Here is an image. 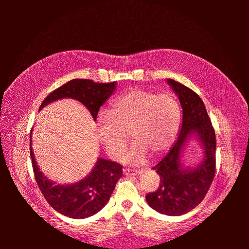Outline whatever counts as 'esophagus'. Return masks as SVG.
<instances>
[{"label": "esophagus", "instance_id": "obj_1", "mask_svg": "<svg viewBox=\"0 0 249 249\" xmlns=\"http://www.w3.org/2000/svg\"><path fill=\"white\" fill-rule=\"evenodd\" d=\"M124 173L125 176H136L142 173V170H137V169H130V168H124Z\"/></svg>", "mask_w": 249, "mask_h": 249}]
</instances>
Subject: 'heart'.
Listing matches in <instances>:
<instances>
[{"label":"heart","mask_w":249,"mask_h":249,"mask_svg":"<svg viewBox=\"0 0 249 249\" xmlns=\"http://www.w3.org/2000/svg\"><path fill=\"white\" fill-rule=\"evenodd\" d=\"M179 116L178 104L172 95H156L144 89H133L113 103L111 113H100L97 137L108 155L118 159L129 143L126 133L131 134L135 142L123 161L140 164L145 161L147 153L156 157L171 146Z\"/></svg>","instance_id":"obj_1"}]
</instances>
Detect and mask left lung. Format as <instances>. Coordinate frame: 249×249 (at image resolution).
I'll return each instance as SVG.
<instances>
[{
    "label": "left lung",
    "instance_id": "8db88e82",
    "mask_svg": "<svg viewBox=\"0 0 249 249\" xmlns=\"http://www.w3.org/2000/svg\"><path fill=\"white\" fill-rule=\"evenodd\" d=\"M183 109L182 125L175 144L154 170L160 176L158 190L148 193V206L164 215L179 216L190 212L205 198L215 176L216 138L205 104L193 90L167 79ZM198 141L203 152L196 167H186L181 156L190 140Z\"/></svg>",
    "mask_w": 249,
    "mask_h": 249
}]
</instances>
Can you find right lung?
<instances>
[{"mask_svg":"<svg viewBox=\"0 0 249 249\" xmlns=\"http://www.w3.org/2000/svg\"><path fill=\"white\" fill-rule=\"evenodd\" d=\"M116 84V82L105 84L86 79L71 80L51 92L43 100L39 110L58 100L72 99L84 105L93 120H96L100 108L114 92ZM31 138L32 132L30 134V156L35 179L53 209L70 218L84 219L96 214L107 205L117 180L123 177L122 165L99 158L92 170L79 182L56 184L40 171L35 160Z\"/></svg>","mask_w":249,"mask_h":249,"instance_id":"add662e5","label":"right lung"}]
</instances>
